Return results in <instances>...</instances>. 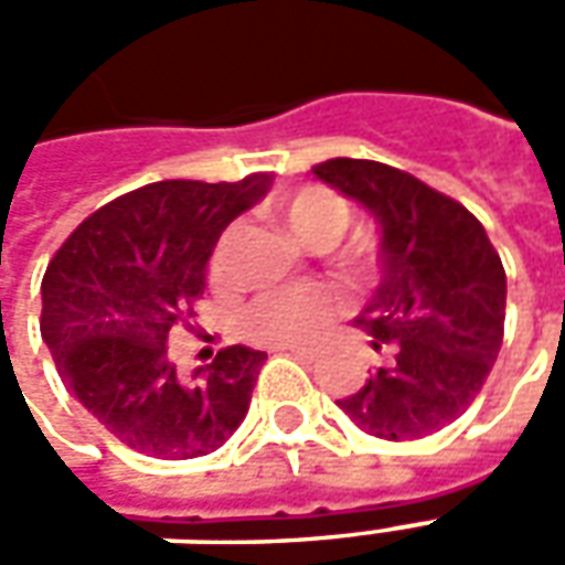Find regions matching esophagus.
<instances>
[{"label":"esophagus","mask_w":565,"mask_h":565,"mask_svg":"<svg viewBox=\"0 0 565 565\" xmlns=\"http://www.w3.org/2000/svg\"><path fill=\"white\" fill-rule=\"evenodd\" d=\"M278 351H287L294 360H302V363H315V360H318V354L308 351V348H278Z\"/></svg>","instance_id":"1"}]
</instances>
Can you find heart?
<instances>
[{"mask_svg": "<svg viewBox=\"0 0 565 565\" xmlns=\"http://www.w3.org/2000/svg\"><path fill=\"white\" fill-rule=\"evenodd\" d=\"M278 214L287 223V230L315 250L335 245L351 223V209L344 196L320 184H306L287 193L278 202ZM230 242H233V230L221 235V242L211 254L214 281H223L226 275ZM332 266L342 271L344 278H366L372 269L369 238H354L351 245L339 247ZM339 315H342V299L323 287H281V290H266L257 299H250L242 308L235 327L247 342L284 348V344H311L327 332V327Z\"/></svg>", "mask_w": 565, "mask_h": 565, "instance_id": "1", "label": "heart"}]
</instances>
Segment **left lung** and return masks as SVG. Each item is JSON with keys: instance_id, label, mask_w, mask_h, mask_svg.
<instances>
[{"instance_id": "obj_1", "label": "left lung", "mask_w": 565, "mask_h": 565, "mask_svg": "<svg viewBox=\"0 0 565 565\" xmlns=\"http://www.w3.org/2000/svg\"><path fill=\"white\" fill-rule=\"evenodd\" d=\"M311 172L381 226V284L354 323L387 360L339 408L375 438L433 436L475 403L502 348L497 247L460 202L403 169L335 157Z\"/></svg>"}]
</instances>
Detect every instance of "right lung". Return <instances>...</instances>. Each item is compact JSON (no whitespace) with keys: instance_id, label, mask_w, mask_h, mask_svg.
<instances>
[{"instance_id":"add662e5","label":"right lung","mask_w":565,"mask_h":565,"mask_svg":"<svg viewBox=\"0 0 565 565\" xmlns=\"http://www.w3.org/2000/svg\"><path fill=\"white\" fill-rule=\"evenodd\" d=\"M269 186V172L145 184L93 211L44 271L42 339L56 372L127 448L205 457L245 420L263 351L233 344L181 375L166 344L196 315L221 233Z\"/></svg>"}]
</instances>
